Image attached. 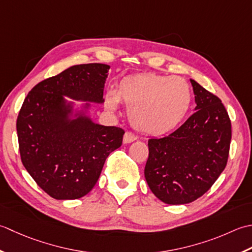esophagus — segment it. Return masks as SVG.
<instances>
[{
	"label": "esophagus",
	"instance_id": "obj_1",
	"mask_svg": "<svg viewBox=\"0 0 252 252\" xmlns=\"http://www.w3.org/2000/svg\"><path fill=\"white\" fill-rule=\"evenodd\" d=\"M137 139L136 135H133L131 131H126L124 137H123V142L124 143H130Z\"/></svg>",
	"mask_w": 252,
	"mask_h": 252
}]
</instances>
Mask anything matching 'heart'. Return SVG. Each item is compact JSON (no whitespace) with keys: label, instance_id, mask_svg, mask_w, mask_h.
I'll return each instance as SVG.
<instances>
[{"label":"heart","instance_id":"1","mask_svg":"<svg viewBox=\"0 0 252 252\" xmlns=\"http://www.w3.org/2000/svg\"><path fill=\"white\" fill-rule=\"evenodd\" d=\"M120 101L128 107L130 124L143 133L161 136L182 124L191 106L190 86L181 77L139 74L125 77L106 92L104 105L116 112Z\"/></svg>","mask_w":252,"mask_h":252}]
</instances>
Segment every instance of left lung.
<instances>
[{"mask_svg": "<svg viewBox=\"0 0 252 252\" xmlns=\"http://www.w3.org/2000/svg\"><path fill=\"white\" fill-rule=\"evenodd\" d=\"M193 114L171 135L149 139L145 177L155 196L186 204L207 192L226 166L232 126L217 95L190 79Z\"/></svg>", "mask_w": 252, "mask_h": 252, "instance_id": "8db88e82", "label": "left lung"}]
</instances>
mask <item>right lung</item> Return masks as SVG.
Returning <instances> with one entry per match:
<instances>
[{
    "label": "right lung",
    "instance_id": "add662e5",
    "mask_svg": "<svg viewBox=\"0 0 252 252\" xmlns=\"http://www.w3.org/2000/svg\"><path fill=\"white\" fill-rule=\"evenodd\" d=\"M110 66L75 65L29 92L17 119L19 152L38 186L58 200L86 196L125 131L92 120V103H104ZM70 98L68 100L67 97ZM75 100L81 101L77 107Z\"/></svg>",
    "mask_w": 252,
    "mask_h": 252
}]
</instances>
